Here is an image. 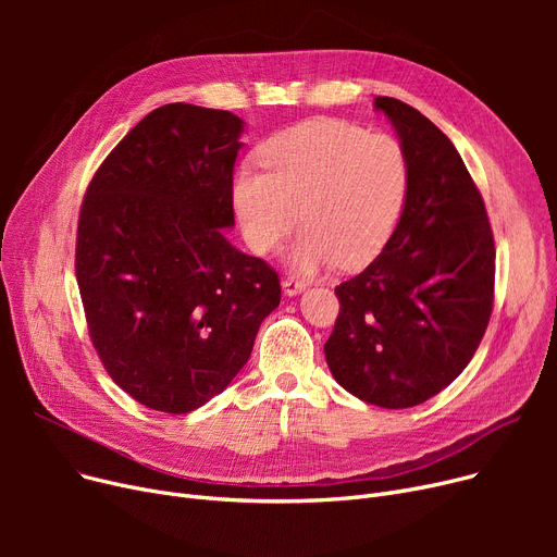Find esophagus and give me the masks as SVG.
Returning <instances> with one entry per match:
<instances>
[{
    "label": "esophagus",
    "instance_id": "1",
    "mask_svg": "<svg viewBox=\"0 0 557 557\" xmlns=\"http://www.w3.org/2000/svg\"><path fill=\"white\" fill-rule=\"evenodd\" d=\"M305 286H307V284H305L302 280H298V277H284V280H282V288H284L286 296H298V294H302Z\"/></svg>",
    "mask_w": 557,
    "mask_h": 557
}]
</instances>
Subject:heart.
Instances as JSON below:
<instances>
[{"label": "heart", "instance_id": "b5f03b06", "mask_svg": "<svg viewBox=\"0 0 557 557\" xmlns=\"http://www.w3.org/2000/svg\"><path fill=\"white\" fill-rule=\"evenodd\" d=\"M257 160L263 171L234 173V214L259 255L273 252L300 219L305 232L288 255L300 273L368 263L391 239L411 181L397 137L341 120L290 126L263 141Z\"/></svg>", "mask_w": 557, "mask_h": 557}]
</instances>
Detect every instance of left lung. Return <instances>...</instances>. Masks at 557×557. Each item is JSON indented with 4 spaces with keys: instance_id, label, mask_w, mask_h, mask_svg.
<instances>
[{
    "instance_id": "left-lung-1",
    "label": "left lung",
    "mask_w": 557,
    "mask_h": 557,
    "mask_svg": "<svg viewBox=\"0 0 557 557\" xmlns=\"http://www.w3.org/2000/svg\"><path fill=\"white\" fill-rule=\"evenodd\" d=\"M408 158V194L386 248L336 286L325 343L336 382L382 408H411L472 361L494 302V237L485 202L449 137L393 97H376Z\"/></svg>"
}]
</instances>
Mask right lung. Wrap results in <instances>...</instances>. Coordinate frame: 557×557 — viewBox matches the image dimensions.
<instances>
[{"mask_svg":"<svg viewBox=\"0 0 557 557\" xmlns=\"http://www.w3.org/2000/svg\"><path fill=\"white\" fill-rule=\"evenodd\" d=\"M242 131L227 110L166 103L114 146L81 205L87 330L112 382L153 411L225 391L282 298L269 263L223 234Z\"/></svg>","mask_w":557,"mask_h":557,"instance_id":"obj_1","label":"right lung"}]
</instances>
